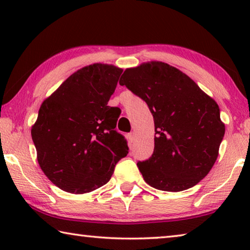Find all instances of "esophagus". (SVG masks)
Masks as SVG:
<instances>
[{
    "mask_svg": "<svg viewBox=\"0 0 250 250\" xmlns=\"http://www.w3.org/2000/svg\"><path fill=\"white\" fill-rule=\"evenodd\" d=\"M129 140H130V142L132 143V142H134V140H135V134H134V132H131L129 135Z\"/></svg>",
    "mask_w": 250,
    "mask_h": 250,
    "instance_id": "esophagus-1",
    "label": "esophagus"
}]
</instances>
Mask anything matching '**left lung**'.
I'll return each mask as SVG.
<instances>
[{
  "instance_id": "left-lung-1",
  "label": "left lung",
  "mask_w": 250,
  "mask_h": 250,
  "mask_svg": "<svg viewBox=\"0 0 250 250\" xmlns=\"http://www.w3.org/2000/svg\"><path fill=\"white\" fill-rule=\"evenodd\" d=\"M119 83L146 101L154 119L153 154L137 164L146 183L181 192L204 179L225 134L216 101L183 71L163 62L126 68Z\"/></svg>"
}]
</instances>
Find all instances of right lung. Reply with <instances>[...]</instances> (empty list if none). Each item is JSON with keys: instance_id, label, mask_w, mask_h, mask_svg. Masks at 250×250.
Here are the masks:
<instances>
[{"instance_id": "right-lung-1", "label": "right lung", "mask_w": 250, "mask_h": 250, "mask_svg": "<svg viewBox=\"0 0 250 250\" xmlns=\"http://www.w3.org/2000/svg\"><path fill=\"white\" fill-rule=\"evenodd\" d=\"M121 73L109 64L84 66L41 105L31 130L37 161L62 191L84 194L99 188L128 154L126 141L115 130L118 108L108 105Z\"/></svg>"}]
</instances>
